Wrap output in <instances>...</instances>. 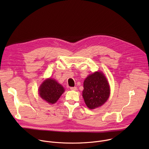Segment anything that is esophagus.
<instances>
[{"mask_svg":"<svg viewBox=\"0 0 149 149\" xmlns=\"http://www.w3.org/2000/svg\"><path fill=\"white\" fill-rule=\"evenodd\" d=\"M77 87H70V90H74V91H76L77 90Z\"/></svg>","mask_w":149,"mask_h":149,"instance_id":"1","label":"esophagus"}]
</instances>
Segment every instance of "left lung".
I'll list each match as a JSON object with an SVG mask.
<instances>
[{"instance_id": "left-lung-1", "label": "left lung", "mask_w": 149, "mask_h": 149, "mask_svg": "<svg viewBox=\"0 0 149 149\" xmlns=\"http://www.w3.org/2000/svg\"><path fill=\"white\" fill-rule=\"evenodd\" d=\"M110 94L109 84L102 72H95L84 80L82 97L90 109L103 105L109 99Z\"/></svg>"}]
</instances>
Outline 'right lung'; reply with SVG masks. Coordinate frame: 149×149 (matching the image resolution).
Listing matches in <instances>:
<instances>
[{"instance_id":"obj_1","label":"right lung","mask_w":149,"mask_h":149,"mask_svg":"<svg viewBox=\"0 0 149 149\" xmlns=\"http://www.w3.org/2000/svg\"><path fill=\"white\" fill-rule=\"evenodd\" d=\"M38 91L42 99L52 104L58 101L65 90L55 79L48 78L42 82Z\"/></svg>"}]
</instances>
